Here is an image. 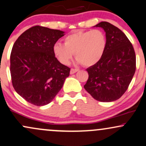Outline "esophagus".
<instances>
[{"label": "esophagus", "instance_id": "34e87169", "mask_svg": "<svg viewBox=\"0 0 146 146\" xmlns=\"http://www.w3.org/2000/svg\"><path fill=\"white\" fill-rule=\"evenodd\" d=\"M79 70L78 68H71V71H70V73L71 74H74V73H76V72H78Z\"/></svg>", "mask_w": 146, "mask_h": 146}]
</instances>
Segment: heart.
I'll use <instances>...</instances> for the list:
<instances>
[{
	"mask_svg": "<svg viewBox=\"0 0 146 146\" xmlns=\"http://www.w3.org/2000/svg\"><path fill=\"white\" fill-rule=\"evenodd\" d=\"M106 44V36L102 30L77 31L65 37L64 44H55L53 53L62 64H68L74 53L78 62L90 66L101 60Z\"/></svg>",
	"mask_w": 146,
	"mask_h": 146,
	"instance_id": "obj_1",
	"label": "heart"
}]
</instances>
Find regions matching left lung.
<instances>
[{"instance_id":"8db88e82","label":"left lung","mask_w":146,"mask_h":146,"mask_svg":"<svg viewBox=\"0 0 146 146\" xmlns=\"http://www.w3.org/2000/svg\"><path fill=\"white\" fill-rule=\"evenodd\" d=\"M107 44L101 60L86 69L88 78L84 86L95 100L102 102L115 101L128 89L136 71V56L132 43L117 27L101 22Z\"/></svg>"}]
</instances>
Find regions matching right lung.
I'll return each mask as SVG.
<instances>
[{
	"label": "right lung",
	"mask_w": 146,
	"mask_h": 146,
	"mask_svg": "<svg viewBox=\"0 0 146 146\" xmlns=\"http://www.w3.org/2000/svg\"><path fill=\"white\" fill-rule=\"evenodd\" d=\"M64 31L33 26L15 42L10 55V73L15 90L38 106L48 104L62 87L71 68L58 61L53 46Z\"/></svg>",
	"instance_id": "add662e5"
}]
</instances>
